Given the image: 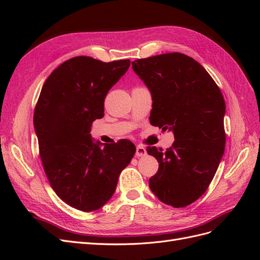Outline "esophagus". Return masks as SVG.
I'll return each mask as SVG.
<instances>
[{
    "label": "esophagus",
    "instance_id": "obj_1",
    "mask_svg": "<svg viewBox=\"0 0 260 260\" xmlns=\"http://www.w3.org/2000/svg\"><path fill=\"white\" fill-rule=\"evenodd\" d=\"M146 155V148L142 145H138L136 149V156L137 157H142Z\"/></svg>",
    "mask_w": 260,
    "mask_h": 260
}]
</instances>
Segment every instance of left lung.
<instances>
[{
	"label": "left lung",
	"instance_id": "8db88e82",
	"mask_svg": "<svg viewBox=\"0 0 260 260\" xmlns=\"http://www.w3.org/2000/svg\"><path fill=\"white\" fill-rule=\"evenodd\" d=\"M132 69L152 94L149 122L175 136L166 151L146 148L159 162L149 187L167 205L185 207L207 190L222 158L221 91L200 62L181 53L138 59Z\"/></svg>",
	"mask_w": 260,
	"mask_h": 260
}]
</instances>
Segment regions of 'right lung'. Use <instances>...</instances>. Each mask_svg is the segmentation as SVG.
<instances>
[{
	"label": "right lung",
	"mask_w": 260,
	"mask_h": 260,
	"mask_svg": "<svg viewBox=\"0 0 260 260\" xmlns=\"http://www.w3.org/2000/svg\"><path fill=\"white\" fill-rule=\"evenodd\" d=\"M129 67V59L77 56L53 70L42 86L34 125L43 168L55 193L76 209L106 204L135 156L129 140L103 144L90 133L92 122L104 116L108 91Z\"/></svg>",
	"instance_id": "right-lung-1"
}]
</instances>
